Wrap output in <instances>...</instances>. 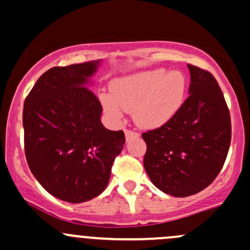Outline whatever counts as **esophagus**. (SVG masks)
I'll list each match as a JSON object with an SVG mask.
<instances>
[{"label":"esophagus","mask_w":250,"mask_h":250,"mask_svg":"<svg viewBox=\"0 0 250 250\" xmlns=\"http://www.w3.org/2000/svg\"><path fill=\"white\" fill-rule=\"evenodd\" d=\"M139 137V133L134 132V130H130V129H125V139L129 141L132 138H138Z\"/></svg>","instance_id":"obj_1"}]
</instances>
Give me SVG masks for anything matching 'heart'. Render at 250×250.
Instances as JSON below:
<instances>
[{"label": "heart", "instance_id": "obj_1", "mask_svg": "<svg viewBox=\"0 0 250 250\" xmlns=\"http://www.w3.org/2000/svg\"><path fill=\"white\" fill-rule=\"evenodd\" d=\"M186 90L185 76L180 71L151 69L114 80L112 93H102L101 102L113 118L132 111L143 127H159L180 108Z\"/></svg>", "mask_w": 250, "mask_h": 250}]
</instances>
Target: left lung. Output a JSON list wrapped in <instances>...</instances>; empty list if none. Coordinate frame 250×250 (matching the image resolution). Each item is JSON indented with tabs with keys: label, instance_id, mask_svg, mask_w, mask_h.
Wrapping results in <instances>:
<instances>
[{
	"label": "left lung",
	"instance_id": "1",
	"mask_svg": "<svg viewBox=\"0 0 250 250\" xmlns=\"http://www.w3.org/2000/svg\"><path fill=\"white\" fill-rule=\"evenodd\" d=\"M188 97L157 129L143 133L144 169L159 190L175 197L200 192L220 174L232 136L229 109L211 72L193 65Z\"/></svg>",
	"mask_w": 250,
	"mask_h": 250
}]
</instances>
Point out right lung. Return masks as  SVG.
Wrapping results in <instances>:
<instances>
[{"label": "right lung", "instance_id": "add662e5", "mask_svg": "<svg viewBox=\"0 0 250 250\" xmlns=\"http://www.w3.org/2000/svg\"><path fill=\"white\" fill-rule=\"evenodd\" d=\"M100 62L51 67L23 107L24 151L38 183L57 199L80 204L106 188L123 130L101 123L102 106L87 87Z\"/></svg>", "mask_w": 250, "mask_h": 250}]
</instances>
